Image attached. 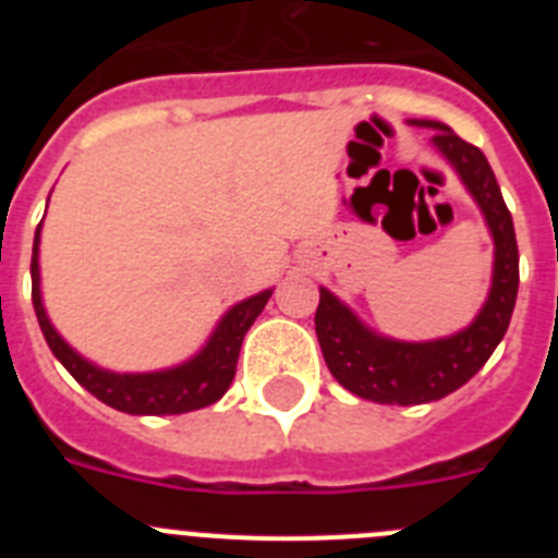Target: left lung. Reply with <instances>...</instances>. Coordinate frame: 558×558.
<instances>
[{
  "label": "left lung",
  "mask_w": 558,
  "mask_h": 558,
  "mask_svg": "<svg viewBox=\"0 0 558 558\" xmlns=\"http://www.w3.org/2000/svg\"><path fill=\"white\" fill-rule=\"evenodd\" d=\"M433 128L430 145L456 170L463 190L481 209L495 243L492 284L472 324L433 340H397L368 327L332 290L322 288L315 310V332L329 372L347 391L379 405H422L436 402L470 383L492 357L509 329L520 284L514 223L506 209L489 161L475 145L463 142L445 122L408 120Z\"/></svg>",
  "instance_id": "8db88e82"
}]
</instances>
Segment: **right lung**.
I'll list each match as a JSON object with an SVG mask.
<instances>
[{
    "label": "right lung",
    "instance_id": "add662e5",
    "mask_svg": "<svg viewBox=\"0 0 558 558\" xmlns=\"http://www.w3.org/2000/svg\"><path fill=\"white\" fill-rule=\"evenodd\" d=\"M41 226L44 220L36 229L33 263H29L33 307H36L38 327H41L52 354L61 360L63 368L88 393H95L100 402H106V405L117 408L122 413H133V416H170V413H190L211 405V402H218L229 391L245 332L256 322V315L265 310L274 288L231 304L223 313V318L215 324V329H211L204 347L192 354L190 360L179 363V366L159 368V372H111V368L97 366L88 357H83L77 349L69 347L66 340L61 338V332L49 322L47 307H44L41 299V265H38Z\"/></svg>",
    "mask_w": 558,
    "mask_h": 558
}]
</instances>
